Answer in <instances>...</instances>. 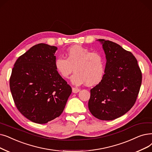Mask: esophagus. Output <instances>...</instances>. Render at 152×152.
Masks as SVG:
<instances>
[{"instance_id":"1","label":"esophagus","mask_w":152,"mask_h":152,"mask_svg":"<svg viewBox=\"0 0 152 152\" xmlns=\"http://www.w3.org/2000/svg\"><path fill=\"white\" fill-rule=\"evenodd\" d=\"M72 92H73V93H77V92L80 91V89L76 88H72Z\"/></svg>"}]
</instances>
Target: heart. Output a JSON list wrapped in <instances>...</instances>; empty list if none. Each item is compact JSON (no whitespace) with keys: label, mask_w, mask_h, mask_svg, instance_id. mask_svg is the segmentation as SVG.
Wrapping results in <instances>:
<instances>
[{"label":"heart","mask_w":152,"mask_h":152,"mask_svg":"<svg viewBox=\"0 0 152 152\" xmlns=\"http://www.w3.org/2000/svg\"><path fill=\"white\" fill-rule=\"evenodd\" d=\"M65 58L58 56L55 60V67L63 78L66 79L73 71L71 77L75 85L86 83L88 86L99 83L102 80L104 64L102 56L97 52H91L81 45H73L65 53Z\"/></svg>","instance_id":"b5f03b06"}]
</instances>
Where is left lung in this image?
Wrapping results in <instances>:
<instances>
[{"label":"left lung","mask_w":152,"mask_h":152,"mask_svg":"<svg viewBox=\"0 0 152 152\" xmlns=\"http://www.w3.org/2000/svg\"><path fill=\"white\" fill-rule=\"evenodd\" d=\"M106 57L105 74L91 89L88 107L98 119L112 121L134 106L142 84V72L135 57L113 42L99 39Z\"/></svg>","instance_id":"obj_1"}]
</instances>
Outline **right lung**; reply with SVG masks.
<instances>
[{
  "label": "right lung",
  "instance_id": "obj_1",
  "mask_svg": "<svg viewBox=\"0 0 152 152\" xmlns=\"http://www.w3.org/2000/svg\"><path fill=\"white\" fill-rule=\"evenodd\" d=\"M57 47L39 43L20 56L10 77L17 109L35 123L43 124L60 116L72 89L55 67Z\"/></svg>",
  "mask_w": 152,
  "mask_h": 152
}]
</instances>
